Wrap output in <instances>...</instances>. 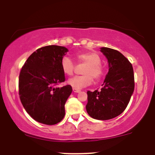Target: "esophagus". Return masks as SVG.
I'll list each match as a JSON object with an SVG mask.
<instances>
[{"instance_id":"34e87169","label":"esophagus","mask_w":155,"mask_h":155,"mask_svg":"<svg viewBox=\"0 0 155 155\" xmlns=\"http://www.w3.org/2000/svg\"><path fill=\"white\" fill-rule=\"evenodd\" d=\"M73 91H74V92H76V93H78V92H81V90H77V89L73 88Z\"/></svg>"}]
</instances>
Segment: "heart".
Returning a JSON list of instances; mask_svg holds the SVG:
<instances>
[{"mask_svg": "<svg viewBox=\"0 0 155 155\" xmlns=\"http://www.w3.org/2000/svg\"><path fill=\"white\" fill-rule=\"evenodd\" d=\"M76 59L79 63L86 64L84 67L82 76H76L68 81V84L73 88L80 89L88 86L92 81V77L95 80L101 79L104 75V68L101 65V58L95 51H86L76 54ZM60 68L65 75L71 76L74 73L75 65L68 57H63L60 62Z\"/></svg>", "mask_w": 155, "mask_h": 155, "instance_id": "b5f03b06", "label": "heart"}]
</instances>
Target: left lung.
I'll use <instances>...</instances> for the list:
<instances>
[{
    "label": "left lung",
    "instance_id": "left-lung-1",
    "mask_svg": "<svg viewBox=\"0 0 155 155\" xmlns=\"http://www.w3.org/2000/svg\"><path fill=\"white\" fill-rule=\"evenodd\" d=\"M101 51L108 63L102 88L87 91V112L92 118L107 120L121 114L128 105L134 91V74L132 64L122 53L108 47Z\"/></svg>",
    "mask_w": 155,
    "mask_h": 155
}]
</instances>
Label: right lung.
<instances>
[{"label":"right lung","instance_id":"1","mask_svg":"<svg viewBox=\"0 0 155 155\" xmlns=\"http://www.w3.org/2000/svg\"><path fill=\"white\" fill-rule=\"evenodd\" d=\"M68 49L56 45L38 49L25 63L19 77V94L25 111L40 123L52 125L63 119L65 104L72 92L65 81L60 62Z\"/></svg>","mask_w":155,"mask_h":155}]
</instances>
